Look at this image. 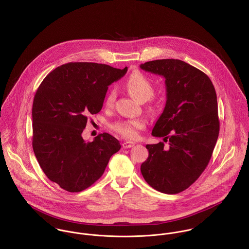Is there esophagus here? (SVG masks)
<instances>
[{
    "instance_id": "obj_1",
    "label": "esophagus",
    "mask_w": 249,
    "mask_h": 249,
    "mask_svg": "<svg viewBox=\"0 0 249 249\" xmlns=\"http://www.w3.org/2000/svg\"><path fill=\"white\" fill-rule=\"evenodd\" d=\"M135 144V142H124L122 143V145H123V147L124 148H129V147H132L133 145Z\"/></svg>"
}]
</instances>
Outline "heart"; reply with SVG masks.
I'll list each match as a JSON object with an SVG mask.
<instances>
[{
	"mask_svg": "<svg viewBox=\"0 0 249 249\" xmlns=\"http://www.w3.org/2000/svg\"><path fill=\"white\" fill-rule=\"evenodd\" d=\"M125 87L129 94L138 102L143 103L149 100L153 96V86L150 81L139 71L133 72L127 78ZM117 97L115 89H111L107 94L106 99V106L113 107ZM145 126V123L142 119H129L122 120L114 123L111 127L114 131L122 135L126 139H136L139 135V131Z\"/></svg>",
	"mask_w": 249,
	"mask_h": 249,
	"instance_id": "obj_1",
	"label": "heart"
}]
</instances>
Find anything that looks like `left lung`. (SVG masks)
<instances>
[{"label":"left lung","mask_w":249,"mask_h":249,"mask_svg":"<svg viewBox=\"0 0 249 249\" xmlns=\"http://www.w3.org/2000/svg\"><path fill=\"white\" fill-rule=\"evenodd\" d=\"M141 69L165 77L167 102L146 144L141 173L153 189L169 195L188 189L206 169L219 133L216 94L209 76L179 59H158Z\"/></svg>","instance_id":"8db88e82"}]
</instances>
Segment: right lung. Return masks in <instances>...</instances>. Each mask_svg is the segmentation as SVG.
<instances>
[{
	"label": "right lung",
	"instance_id": "right-lung-1",
	"mask_svg": "<svg viewBox=\"0 0 249 249\" xmlns=\"http://www.w3.org/2000/svg\"><path fill=\"white\" fill-rule=\"evenodd\" d=\"M127 71L93 62H70L51 71L33 105V147L51 181L78 193L103 176L120 142L108 133L93 142L81 136L90 115L99 113L108 86Z\"/></svg>",
	"mask_w": 249,
	"mask_h": 249
}]
</instances>
